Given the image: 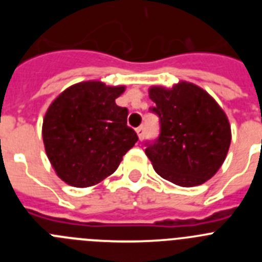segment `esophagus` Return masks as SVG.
<instances>
[{
  "label": "esophagus",
  "instance_id": "obj_1",
  "mask_svg": "<svg viewBox=\"0 0 262 262\" xmlns=\"http://www.w3.org/2000/svg\"><path fill=\"white\" fill-rule=\"evenodd\" d=\"M136 134H138L139 139H140V140H143V139H144V135H145V128H144V127H143V126L138 127V128H136Z\"/></svg>",
  "mask_w": 262,
  "mask_h": 262
}]
</instances>
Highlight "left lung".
<instances>
[{
  "label": "left lung",
  "mask_w": 262,
  "mask_h": 262,
  "mask_svg": "<svg viewBox=\"0 0 262 262\" xmlns=\"http://www.w3.org/2000/svg\"><path fill=\"white\" fill-rule=\"evenodd\" d=\"M149 98L160 118V135L145 143V155L157 174L184 187L210 180L231 144L226 113L207 92L186 81L172 89L152 86Z\"/></svg>",
  "instance_id": "1"
}]
</instances>
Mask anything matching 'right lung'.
<instances>
[{"label": "right lung", "mask_w": 262, "mask_h": 262, "mask_svg": "<svg viewBox=\"0 0 262 262\" xmlns=\"http://www.w3.org/2000/svg\"><path fill=\"white\" fill-rule=\"evenodd\" d=\"M124 89L84 81L64 90L48 107L41 128L46 154L71 186H93L113 174L138 142L127 126L128 110L115 103Z\"/></svg>", "instance_id": "obj_1"}]
</instances>
